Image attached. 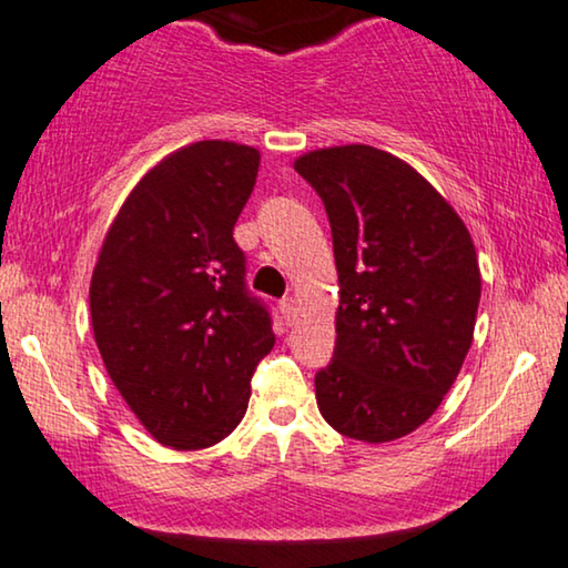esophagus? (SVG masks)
<instances>
[{
    "label": "esophagus",
    "instance_id": "esophagus-1",
    "mask_svg": "<svg viewBox=\"0 0 568 568\" xmlns=\"http://www.w3.org/2000/svg\"><path fill=\"white\" fill-rule=\"evenodd\" d=\"M280 312H283L285 322L296 320V298H283V301H280Z\"/></svg>",
    "mask_w": 568,
    "mask_h": 568
}]
</instances>
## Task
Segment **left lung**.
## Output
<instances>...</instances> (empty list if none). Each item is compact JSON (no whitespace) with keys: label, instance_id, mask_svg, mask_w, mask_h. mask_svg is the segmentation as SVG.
<instances>
[{"label":"left lung","instance_id":"8db88e82","mask_svg":"<svg viewBox=\"0 0 568 568\" xmlns=\"http://www.w3.org/2000/svg\"><path fill=\"white\" fill-rule=\"evenodd\" d=\"M293 168L320 193L337 267L335 356L317 406L341 435L398 440L425 425L475 337L477 251L427 178L383 149H314Z\"/></svg>","mask_w":568,"mask_h":568}]
</instances>
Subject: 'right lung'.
I'll return each instance as SVG.
<instances>
[{
	"label": "right lung",
	"mask_w": 568,
	"mask_h": 568,
	"mask_svg": "<svg viewBox=\"0 0 568 568\" xmlns=\"http://www.w3.org/2000/svg\"><path fill=\"white\" fill-rule=\"evenodd\" d=\"M260 149L196 141L128 193L91 275V327L114 387L156 443L199 450L239 427L275 346L233 241Z\"/></svg>",
	"instance_id": "add662e5"
}]
</instances>
